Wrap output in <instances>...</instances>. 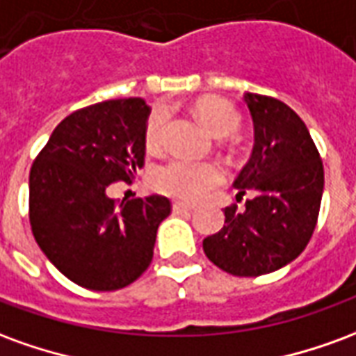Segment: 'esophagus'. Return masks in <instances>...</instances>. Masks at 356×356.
Segmentation results:
<instances>
[{"label": "esophagus", "mask_w": 356, "mask_h": 356, "mask_svg": "<svg viewBox=\"0 0 356 356\" xmlns=\"http://www.w3.org/2000/svg\"><path fill=\"white\" fill-rule=\"evenodd\" d=\"M194 206L191 204H185V202H173V211L175 213H188V211H193Z\"/></svg>", "instance_id": "esophagus-1"}]
</instances>
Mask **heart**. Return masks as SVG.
<instances>
[{"label": "heart", "instance_id": "obj_1", "mask_svg": "<svg viewBox=\"0 0 356 356\" xmlns=\"http://www.w3.org/2000/svg\"><path fill=\"white\" fill-rule=\"evenodd\" d=\"M196 114L202 124L217 137H227L238 129L240 114L231 102L225 99H208L196 106ZM170 112L165 106H156L145 125V143L148 148H158L162 143L163 129ZM223 181V170L216 162H194L173 158L160 165L154 173V186L160 193L177 200L196 202Z\"/></svg>", "mask_w": 356, "mask_h": 356}]
</instances>
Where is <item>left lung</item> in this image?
<instances>
[{
    "mask_svg": "<svg viewBox=\"0 0 356 356\" xmlns=\"http://www.w3.org/2000/svg\"><path fill=\"white\" fill-rule=\"evenodd\" d=\"M254 120V150L234 181L244 209L225 208L223 229L204 238V254L225 273L261 276L286 267L313 236L324 168L303 120L278 99L244 95Z\"/></svg>",
    "mask_w": 356,
    "mask_h": 356,
    "instance_id": "1",
    "label": "left lung"
}]
</instances>
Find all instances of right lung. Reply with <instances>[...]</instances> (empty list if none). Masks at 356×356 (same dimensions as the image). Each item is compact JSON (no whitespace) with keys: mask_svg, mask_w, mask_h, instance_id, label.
<instances>
[{"mask_svg":"<svg viewBox=\"0 0 356 356\" xmlns=\"http://www.w3.org/2000/svg\"><path fill=\"white\" fill-rule=\"evenodd\" d=\"M150 108L139 97L86 106L51 133L30 170V225L55 267L81 288L112 291L135 282L154 255L165 196L116 202L106 191L145 163Z\"/></svg>","mask_w":356,"mask_h":356,"instance_id":"add662e5","label":"right lung"}]
</instances>
